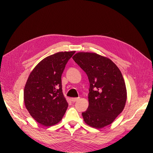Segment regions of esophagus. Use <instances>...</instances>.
I'll use <instances>...</instances> for the list:
<instances>
[{"mask_svg":"<svg viewBox=\"0 0 153 153\" xmlns=\"http://www.w3.org/2000/svg\"><path fill=\"white\" fill-rule=\"evenodd\" d=\"M79 99V97H77V98H71V101L72 102H75L77 101Z\"/></svg>","mask_w":153,"mask_h":153,"instance_id":"1","label":"esophagus"}]
</instances>
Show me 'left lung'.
Instances as JSON below:
<instances>
[{
    "label": "left lung",
    "mask_w": 153,
    "mask_h": 153,
    "mask_svg": "<svg viewBox=\"0 0 153 153\" xmlns=\"http://www.w3.org/2000/svg\"><path fill=\"white\" fill-rule=\"evenodd\" d=\"M74 60L86 73L90 87L84 121L95 128L110 125L124 106L127 91L122 74L109 58L93 53H77Z\"/></svg>",
    "instance_id": "left-lung-1"
}]
</instances>
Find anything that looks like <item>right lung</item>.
Listing matches in <instances>:
<instances>
[{"mask_svg":"<svg viewBox=\"0 0 153 153\" xmlns=\"http://www.w3.org/2000/svg\"><path fill=\"white\" fill-rule=\"evenodd\" d=\"M75 51L60 52L41 60L29 76L24 91L25 106L35 120L45 126L56 124L68 104L62 89L61 77Z\"/></svg>","mask_w":153,"mask_h":153,"instance_id":"add662e5","label":"right lung"}]
</instances>
